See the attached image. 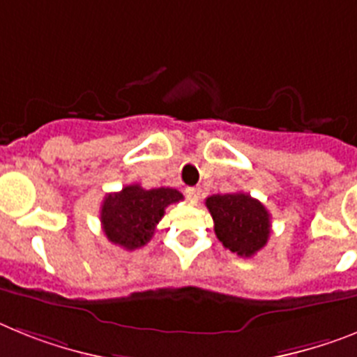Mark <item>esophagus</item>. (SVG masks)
Wrapping results in <instances>:
<instances>
[{
  "instance_id": "1",
  "label": "esophagus",
  "mask_w": 357,
  "mask_h": 357,
  "mask_svg": "<svg viewBox=\"0 0 357 357\" xmlns=\"http://www.w3.org/2000/svg\"><path fill=\"white\" fill-rule=\"evenodd\" d=\"M185 193H188V197H191V199H200V188H185Z\"/></svg>"
}]
</instances>
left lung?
<instances>
[{
    "label": "left lung",
    "mask_w": 357,
    "mask_h": 357,
    "mask_svg": "<svg viewBox=\"0 0 357 357\" xmlns=\"http://www.w3.org/2000/svg\"><path fill=\"white\" fill-rule=\"evenodd\" d=\"M215 222V234L225 249L251 258L266 248L271 234V215L260 200L248 193L211 195L206 199Z\"/></svg>",
    "instance_id": "8db88e82"
}]
</instances>
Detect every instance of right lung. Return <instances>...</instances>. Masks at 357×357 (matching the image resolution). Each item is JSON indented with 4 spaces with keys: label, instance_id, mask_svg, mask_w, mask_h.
Masks as SVG:
<instances>
[{
    "label": "right lung",
    "instance_id": "obj_1",
    "mask_svg": "<svg viewBox=\"0 0 357 357\" xmlns=\"http://www.w3.org/2000/svg\"><path fill=\"white\" fill-rule=\"evenodd\" d=\"M182 199L181 191L173 188L144 190L139 184L106 195L100 206V224L106 238L128 251L142 248L153 236L164 209Z\"/></svg>",
    "mask_w": 357,
    "mask_h": 357
}]
</instances>
